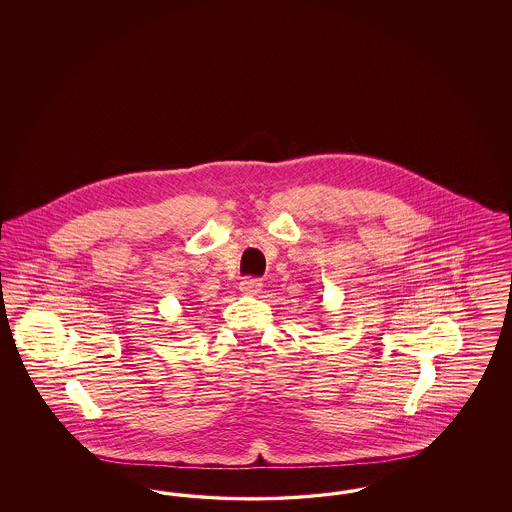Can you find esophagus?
<instances>
[{"instance_id":"1","label":"esophagus","mask_w":512,"mask_h":512,"mask_svg":"<svg viewBox=\"0 0 512 512\" xmlns=\"http://www.w3.org/2000/svg\"><path fill=\"white\" fill-rule=\"evenodd\" d=\"M261 288H263V282L259 278H244L240 282V292L245 295H257L261 292Z\"/></svg>"}]
</instances>
